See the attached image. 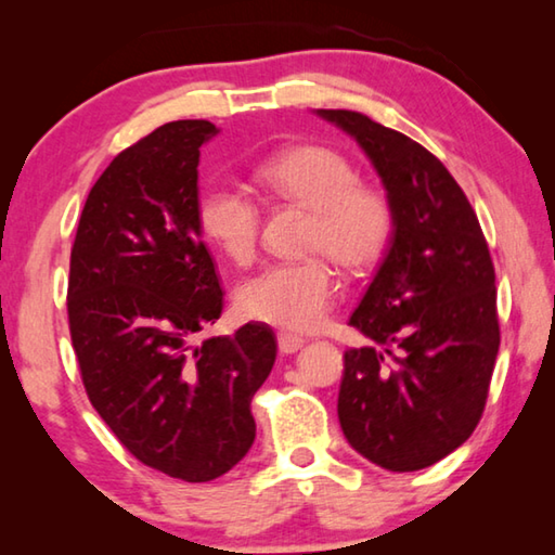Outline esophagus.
Masks as SVG:
<instances>
[{"label":"esophagus","instance_id":"esophagus-1","mask_svg":"<svg viewBox=\"0 0 555 555\" xmlns=\"http://www.w3.org/2000/svg\"><path fill=\"white\" fill-rule=\"evenodd\" d=\"M276 340H279V352H284V354H294V352L300 350V347L306 345L304 337L291 335V333H279Z\"/></svg>","mask_w":555,"mask_h":555}]
</instances>
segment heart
Here are the masks:
<instances>
[{
	"mask_svg": "<svg viewBox=\"0 0 555 555\" xmlns=\"http://www.w3.org/2000/svg\"><path fill=\"white\" fill-rule=\"evenodd\" d=\"M257 181L279 201L311 210L308 251H321L345 271L377 264L393 234L389 195L360 183L354 164L327 146H296L257 168ZM198 224L215 249L244 264L255 257L261 215L257 203L224 183L205 188ZM337 274L325 257L276 261L237 288V311L249 321L311 331L331 311Z\"/></svg>",
	"mask_w": 555,
	"mask_h": 555,
	"instance_id": "obj_1",
	"label": "heart"
}]
</instances>
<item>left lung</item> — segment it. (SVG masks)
I'll use <instances>...</instances> for the list:
<instances>
[{
    "label": "left lung",
    "instance_id": "obj_1",
    "mask_svg": "<svg viewBox=\"0 0 555 555\" xmlns=\"http://www.w3.org/2000/svg\"><path fill=\"white\" fill-rule=\"evenodd\" d=\"M377 168L393 234L350 325L374 343L345 352L337 418L357 453L391 473L438 463L482 418L500 350L494 264L448 168L401 131L318 109Z\"/></svg>",
    "mask_w": 555,
    "mask_h": 555
}]
</instances>
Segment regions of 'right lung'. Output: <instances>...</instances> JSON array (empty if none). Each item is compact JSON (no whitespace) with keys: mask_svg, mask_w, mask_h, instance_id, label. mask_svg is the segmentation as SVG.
Wrapping results in <instances>:
<instances>
[{"mask_svg":"<svg viewBox=\"0 0 555 555\" xmlns=\"http://www.w3.org/2000/svg\"><path fill=\"white\" fill-rule=\"evenodd\" d=\"M205 119L168 121L112 158L82 208L70 251L68 323L88 399L139 463L210 482L255 443L251 397L276 335L247 323L193 345L222 313L201 240Z\"/></svg>","mask_w":555,"mask_h":555,"instance_id":"add662e5","label":"right lung"}]
</instances>
